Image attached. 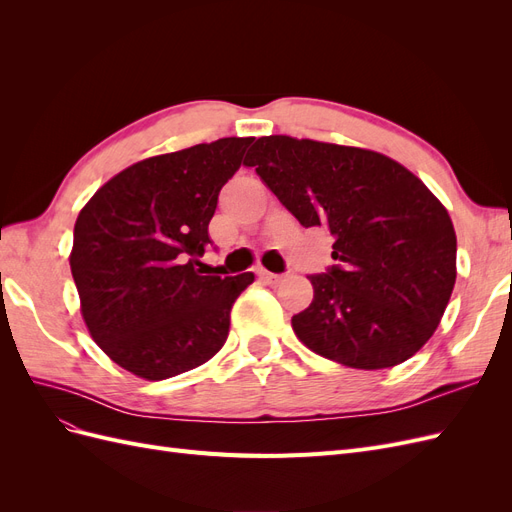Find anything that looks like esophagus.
I'll use <instances>...</instances> for the list:
<instances>
[{
	"mask_svg": "<svg viewBox=\"0 0 512 512\" xmlns=\"http://www.w3.org/2000/svg\"><path fill=\"white\" fill-rule=\"evenodd\" d=\"M258 277L267 286H280L284 282V275H275V273H269V271H258Z\"/></svg>",
	"mask_w": 512,
	"mask_h": 512,
	"instance_id": "obj_1",
	"label": "esophagus"
}]
</instances>
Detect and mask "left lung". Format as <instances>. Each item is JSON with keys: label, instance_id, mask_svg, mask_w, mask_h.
Wrapping results in <instances>:
<instances>
[{"label": "left lung", "instance_id": "8db88e82", "mask_svg": "<svg viewBox=\"0 0 512 512\" xmlns=\"http://www.w3.org/2000/svg\"><path fill=\"white\" fill-rule=\"evenodd\" d=\"M247 164L301 226L333 237L335 265L309 275L314 301L292 316L301 342L354 369L408 361L436 331L457 277L448 211L382 153L262 136Z\"/></svg>", "mask_w": 512, "mask_h": 512}]
</instances>
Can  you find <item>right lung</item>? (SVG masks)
<instances>
[{
	"instance_id": "1",
	"label": "right lung",
	"mask_w": 512,
	"mask_h": 512,
	"mask_svg": "<svg viewBox=\"0 0 512 512\" xmlns=\"http://www.w3.org/2000/svg\"><path fill=\"white\" fill-rule=\"evenodd\" d=\"M254 138H220L121 170L74 224L70 269L94 342L145 380L207 363L230 327V309L254 282L198 275L213 243L209 222L222 185L247 164Z\"/></svg>"
}]
</instances>
